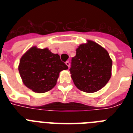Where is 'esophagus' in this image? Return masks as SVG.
<instances>
[{"instance_id": "obj_1", "label": "esophagus", "mask_w": 133, "mask_h": 133, "mask_svg": "<svg viewBox=\"0 0 133 133\" xmlns=\"http://www.w3.org/2000/svg\"><path fill=\"white\" fill-rule=\"evenodd\" d=\"M66 65L68 66H70V63H69V61H66Z\"/></svg>"}]
</instances>
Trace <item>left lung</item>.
<instances>
[{"mask_svg": "<svg viewBox=\"0 0 133 133\" xmlns=\"http://www.w3.org/2000/svg\"><path fill=\"white\" fill-rule=\"evenodd\" d=\"M76 51L69 69L75 86L83 92H97L110 78L112 60L105 49L91 41Z\"/></svg>", "mask_w": 133, "mask_h": 133, "instance_id": "1", "label": "left lung"}]
</instances>
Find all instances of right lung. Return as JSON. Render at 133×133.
I'll list each match as a JSON object with an SVG mask.
<instances>
[{
	"mask_svg": "<svg viewBox=\"0 0 133 133\" xmlns=\"http://www.w3.org/2000/svg\"><path fill=\"white\" fill-rule=\"evenodd\" d=\"M68 69L58 54L48 49L32 47L21 58L18 70L26 87L35 92L44 93L56 85L59 72Z\"/></svg>",
	"mask_w": 133,
	"mask_h": 133,
	"instance_id": "1",
	"label": "right lung"
}]
</instances>
